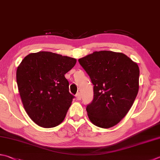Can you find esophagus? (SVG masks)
<instances>
[{
  "label": "esophagus",
  "mask_w": 160,
  "mask_h": 160,
  "mask_svg": "<svg viewBox=\"0 0 160 160\" xmlns=\"http://www.w3.org/2000/svg\"><path fill=\"white\" fill-rule=\"evenodd\" d=\"M76 97H77V100H80V99H81V93H80L79 92L77 93V95H76Z\"/></svg>",
  "instance_id": "34e87169"
}]
</instances>
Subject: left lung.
Masks as SVG:
<instances>
[{"mask_svg":"<svg viewBox=\"0 0 160 160\" xmlns=\"http://www.w3.org/2000/svg\"><path fill=\"white\" fill-rule=\"evenodd\" d=\"M93 84V99L87 105L90 121L102 128L118 124L130 109L138 91L139 68L125 54L95 52L79 59Z\"/></svg>","mask_w":160,"mask_h":160,"instance_id":"1","label":"left lung"}]
</instances>
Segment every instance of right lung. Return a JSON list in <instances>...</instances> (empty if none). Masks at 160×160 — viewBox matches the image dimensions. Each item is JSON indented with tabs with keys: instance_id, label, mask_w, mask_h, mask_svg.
I'll list each match as a JSON object with an SVG mask.
<instances>
[{
	"instance_id": "right-lung-1",
	"label": "right lung",
	"mask_w": 160,
	"mask_h": 160,
	"mask_svg": "<svg viewBox=\"0 0 160 160\" xmlns=\"http://www.w3.org/2000/svg\"><path fill=\"white\" fill-rule=\"evenodd\" d=\"M77 60L49 52L30 53L17 70V83L23 107L40 127L54 128L64 120L74 96L65 74Z\"/></svg>"
}]
</instances>
